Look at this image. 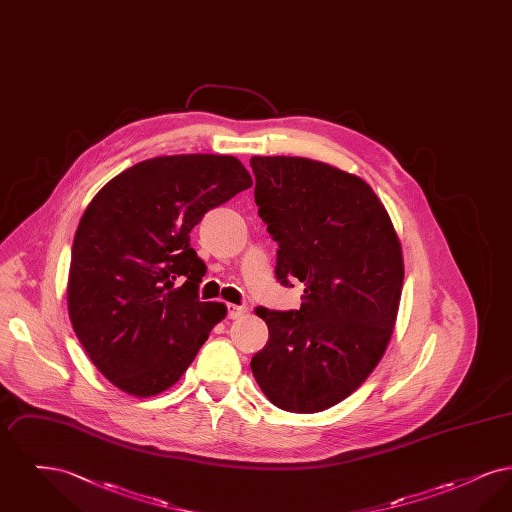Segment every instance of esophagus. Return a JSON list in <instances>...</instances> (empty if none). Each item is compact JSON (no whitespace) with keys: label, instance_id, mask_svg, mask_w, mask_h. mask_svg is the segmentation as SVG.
Masks as SVG:
<instances>
[{"label":"esophagus","instance_id":"1","mask_svg":"<svg viewBox=\"0 0 512 512\" xmlns=\"http://www.w3.org/2000/svg\"><path fill=\"white\" fill-rule=\"evenodd\" d=\"M245 313H247V309L242 307V305H228V318H242Z\"/></svg>","mask_w":512,"mask_h":512}]
</instances>
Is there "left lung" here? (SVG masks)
I'll list each match as a JSON object with an SVG mask.
<instances>
[{"label": "left lung", "mask_w": 512, "mask_h": 512, "mask_svg": "<svg viewBox=\"0 0 512 512\" xmlns=\"http://www.w3.org/2000/svg\"><path fill=\"white\" fill-rule=\"evenodd\" d=\"M255 203L278 242L276 278L305 284L297 311L255 313L267 345L251 370L268 401L309 414L334 407L380 363L403 288L390 215L363 178L305 157H251Z\"/></svg>", "instance_id": "8db88e82"}]
</instances>
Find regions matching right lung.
Returning <instances> with one entry per match:
<instances>
[{
	"label": "right lung",
	"instance_id": "right-lung-1",
	"mask_svg": "<svg viewBox=\"0 0 512 512\" xmlns=\"http://www.w3.org/2000/svg\"><path fill=\"white\" fill-rule=\"evenodd\" d=\"M251 184L232 155H165L121 172L86 207L71 253L69 317L90 361L119 390H169L226 317L224 303L199 301L207 267L190 232Z\"/></svg>",
	"mask_w": 512,
	"mask_h": 512
}]
</instances>
